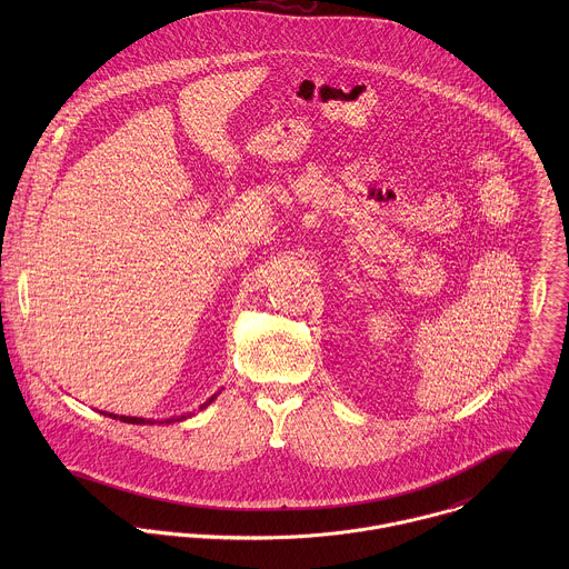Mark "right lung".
<instances>
[{
	"label": "right lung",
	"instance_id": "1",
	"mask_svg": "<svg viewBox=\"0 0 569 569\" xmlns=\"http://www.w3.org/2000/svg\"><path fill=\"white\" fill-rule=\"evenodd\" d=\"M219 397V392L217 395H212L203 406L199 407V409H203V407L210 406L214 399ZM100 413H104V416H109V418H118V420H122V422H131V425H156V422H177V420H183V418H188V416H192V413H186V416H177V418H163V420H147V418H138V416H116V413H109V411H100Z\"/></svg>",
	"mask_w": 569,
	"mask_h": 569
}]
</instances>
